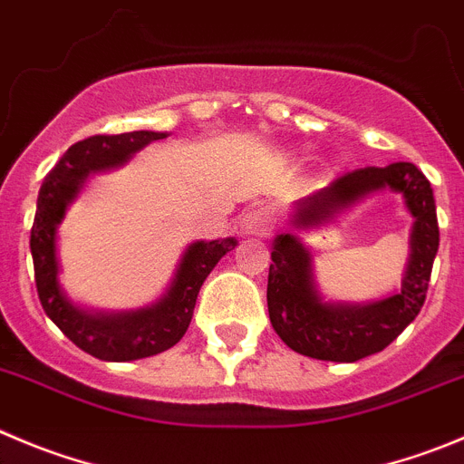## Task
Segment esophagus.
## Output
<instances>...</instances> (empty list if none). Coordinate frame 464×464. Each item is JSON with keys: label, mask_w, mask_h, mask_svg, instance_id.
I'll use <instances>...</instances> for the list:
<instances>
[{"label": "esophagus", "mask_w": 464, "mask_h": 464, "mask_svg": "<svg viewBox=\"0 0 464 464\" xmlns=\"http://www.w3.org/2000/svg\"><path fill=\"white\" fill-rule=\"evenodd\" d=\"M270 222H267L266 212L249 210L240 218V233L242 236H263L267 231Z\"/></svg>", "instance_id": "34e87169"}]
</instances>
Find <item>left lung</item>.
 <instances>
[{"mask_svg":"<svg viewBox=\"0 0 464 464\" xmlns=\"http://www.w3.org/2000/svg\"><path fill=\"white\" fill-rule=\"evenodd\" d=\"M392 188L401 193L415 219L411 256L401 285L371 303L324 301L313 272V255L300 230L326 226L363 198ZM291 231L272 242L267 275L270 323L285 345L323 362H357L387 348L419 315L426 302L432 261L440 246V227L432 188L412 162L366 167L345 173L334 183L300 198L291 215Z\"/></svg>","mask_w":464,"mask_h":464,"instance_id":"8db88e82","label":"left lung"}]
</instances>
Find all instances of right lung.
Segmentation results:
<instances>
[{
	"label": "right lung",
	"instance_id": "1",
	"mask_svg": "<svg viewBox=\"0 0 464 464\" xmlns=\"http://www.w3.org/2000/svg\"><path fill=\"white\" fill-rule=\"evenodd\" d=\"M169 137L167 132L134 130L123 134H95L77 141L45 176L38 192L32 227V258L36 288L47 318L84 353L102 362H132L153 357L179 343L192 323L203 281L219 258L236 249V237L197 240L180 256L167 291L150 304L130 311L86 309L68 297L59 281L56 237L66 210L82 194L93 173L111 171L132 160L137 150Z\"/></svg>",
	"mask_w": 464,
	"mask_h": 464
}]
</instances>
